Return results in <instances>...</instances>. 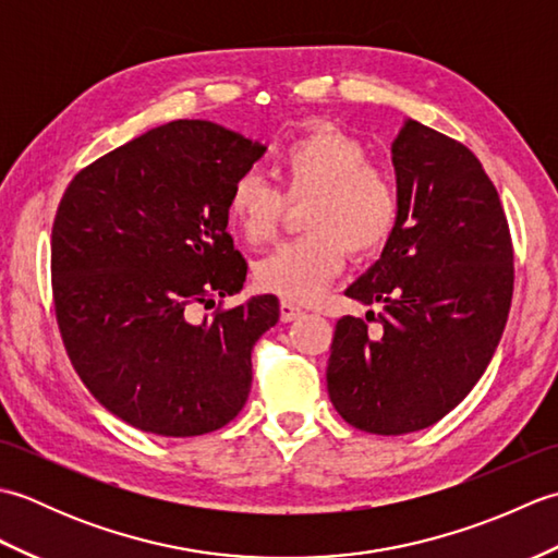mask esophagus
Instances as JSON below:
<instances>
[{"label": "esophagus", "mask_w": 558, "mask_h": 558, "mask_svg": "<svg viewBox=\"0 0 558 558\" xmlns=\"http://www.w3.org/2000/svg\"><path fill=\"white\" fill-rule=\"evenodd\" d=\"M304 312H302V306H298V304H292V302H288V300H282L280 302V318L286 324H290V322H294V318H300Z\"/></svg>", "instance_id": "esophagus-1"}]
</instances>
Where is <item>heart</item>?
I'll list each match as a JSON object with an SVG mask.
<instances>
[{
	"label": "heart",
	"mask_w": 558,
	"mask_h": 558,
	"mask_svg": "<svg viewBox=\"0 0 558 558\" xmlns=\"http://www.w3.org/2000/svg\"><path fill=\"white\" fill-rule=\"evenodd\" d=\"M280 192L256 172L230 186V228L246 244H264L276 234L290 204L302 208L304 236L282 242L256 260L254 282L288 302H312L342 268V256H366L393 234L400 198L396 182L378 165L366 162L357 141L316 129L294 138L276 158Z\"/></svg>",
	"instance_id": "heart-1"
}]
</instances>
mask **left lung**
I'll return each instance as SVG.
<instances>
[{
  "label": "left lung",
  "mask_w": 558,
  "mask_h": 558,
  "mask_svg": "<svg viewBox=\"0 0 558 558\" xmlns=\"http://www.w3.org/2000/svg\"><path fill=\"white\" fill-rule=\"evenodd\" d=\"M390 153L396 230L345 290L384 312L340 318L326 381L354 429L400 436L446 417L487 369L511 310L513 244L499 192L470 148L405 120Z\"/></svg>",
  "instance_id": "8db88e82"
}]
</instances>
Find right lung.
Here are the masks:
<instances>
[{
    "instance_id": "right-lung-1",
    "label": "right lung",
    "mask_w": 558,
    "mask_h": 558,
    "mask_svg": "<svg viewBox=\"0 0 558 558\" xmlns=\"http://www.w3.org/2000/svg\"><path fill=\"white\" fill-rule=\"evenodd\" d=\"M264 153L220 124L177 120L83 168L59 201V333L93 398L141 432H216L248 398L252 350L278 324V300L258 294L201 324L192 306L244 286L225 204Z\"/></svg>"
}]
</instances>
